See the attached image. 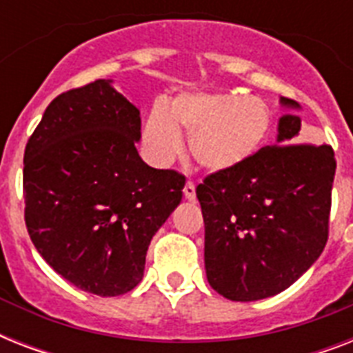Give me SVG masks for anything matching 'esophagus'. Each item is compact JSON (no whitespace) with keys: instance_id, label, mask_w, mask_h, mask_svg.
Segmentation results:
<instances>
[{"instance_id":"34e87169","label":"esophagus","mask_w":353,"mask_h":353,"mask_svg":"<svg viewBox=\"0 0 353 353\" xmlns=\"http://www.w3.org/2000/svg\"><path fill=\"white\" fill-rule=\"evenodd\" d=\"M183 194H185V198H187V199H194V198H196V185H194L192 181L185 183Z\"/></svg>"}]
</instances>
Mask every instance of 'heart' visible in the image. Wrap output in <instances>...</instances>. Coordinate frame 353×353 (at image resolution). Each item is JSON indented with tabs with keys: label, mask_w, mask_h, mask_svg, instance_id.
<instances>
[{
	"label": "heart",
	"mask_w": 353,
	"mask_h": 353,
	"mask_svg": "<svg viewBox=\"0 0 353 353\" xmlns=\"http://www.w3.org/2000/svg\"><path fill=\"white\" fill-rule=\"evenodd\" d=\"M273 113L260 97L238 91L183 93L154 104L144 122V144L157 163H168L181 150V132L188 152L203 170L229 174L249 163L268 141Z\"/></svg>",
	"instance_id": "heart-1"
}]
</instances>
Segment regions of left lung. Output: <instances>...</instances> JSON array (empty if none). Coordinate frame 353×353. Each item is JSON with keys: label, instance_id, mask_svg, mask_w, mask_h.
Returning a JSON list of instances; mask_svg holds the SVG:
<instances>
[{"label": "left lung", "instance_id": "left-lung-1", "mask_svg": "<svg viewBox=\"0 0 353 353\" xmlns=\"http://www.w3.org/2000/svg\"><path fill=\"white\" fill-rule=\"evenodd\" d=\"M291 110L301 106L280 97ZM301 117L282 115L276 143L229 174H210L196 188L205 221L210 288L251 302L288 290L328 241L334 150L296 144Z\"/></svg>", "mask_w": 353, "mask_h": 353}]
</instances>
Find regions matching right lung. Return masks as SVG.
I'll return each instance as SVG.
<instances>
[{
    "mask_svg": "<svg viewBox=\"0 0 353 353\" xmlns=\"http://www.w3.org/2000/svg\"><path fill=\"white\" fill-rule=\"evenodd\" d=\"M112 82L58 95L23 155L30 240L58 274L99 296L143 280L150 241L185 187L179 172L141 159V113Z\"/></svg>",
    "mask_w": 353,
    "mask_h": 353,
    "instance_id": "add662e5",
    "label": "right lung"
}]
</instances>
